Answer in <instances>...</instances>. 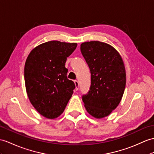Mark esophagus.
<instances>
[{"instance_id": "34e87169", "label": "esophagus", "mask_w": 154, "mask_h": 154, "mask_svg": "<svg viewBox=\"0 0 154 154\" xmlns=\"http://www.w3.org/2000/svg\"><path fill=\"white\" fill-rule=\"evenodd\" d=\"M74 82L75 84V85H76V90L77 91L78 88H79V84H78V82L77 80H74Z\"/></svg>"}]
</instances>
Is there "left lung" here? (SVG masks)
<instances>
[{
	"label": "left lung",
	"instance_id": "obj_1",
	"mask_svg": "<svg viewBox=\"0 0 154 154\" xmlns=\"http://www.w3.org/2000/svg\"><path fill=\"white\" fill-rule=\"evenodd\" d=\"M80 50L91 72L89 90L82 95L85 108L96 118L106 117L118 106L124 93L123 60L113 47L99 41L82 43Z\"/></svg>",
	"mask_w": 154,
	"mask_h": 154
}]
</instances>
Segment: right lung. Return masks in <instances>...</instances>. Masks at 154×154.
Instances as JSON below:
<instances>
[{
	"label": "right lung",
	"mask_w": 154,
	"mask_h": 154,
	"mask_svg": "<svg viewBox=\"0 0 154 154\" xmlns=\"http://www.w3.org/2000/svg\"><path fill=\"white\" fill-rule=\"evenodd\" d=\"M76 47V43L50 41L33 49L26 60L24 78L28 97L47 118L54 119L63 113L76 88L67 78L65 63Z\"/></svg>",
	"instance_id": "add662e5"
}]
</instances>
